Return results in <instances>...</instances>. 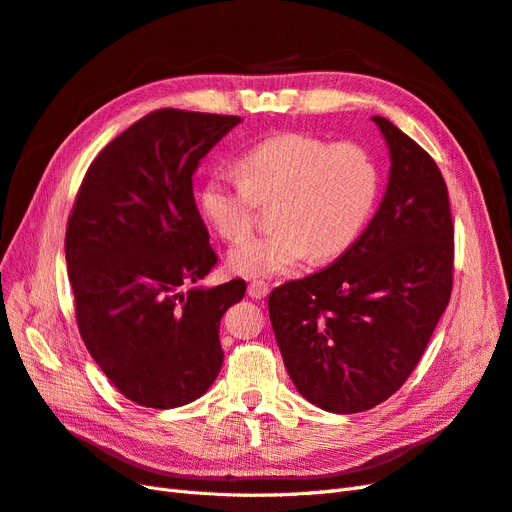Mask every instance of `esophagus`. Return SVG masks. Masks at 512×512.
<instances>
[{
  "instance_id": "1",
  "label": "esophagus",
  "mask_w": 512,
  "mask_h": 512,
  "mask_svg": "<svg viewBox=\"0 0 512 512\" xmlns=\"http://www.w3.org/2000/svg\"><path fill=\"white\" fill-rule=\"evenodd\" d=\"M268 291H270V287H268V283H264V281H253L251 285H248V296L255 298V300L266 298Z\"/></svg>"
}]
</instances>
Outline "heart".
Segmentation results:
<instances>
[{"label":"heart","mask_w":512,"mask_h":512,"mask_svg":"<svg viewBox=\"0 0 512 512\" xmlns=\"http://www.w3.org/2000/svg\"><path fill=\"white\" fill-rule=\"evenodd\" d=\"M238 178L210 173L199 188V210L218 236L244 238L255 201L279 197L274 231L253 236L229 251V268L248 279H268L300 266L339 257L375 206L379 173L358 143H328L302 133L259 141L238 158Z\"/></svg>","instance_id":"1"}]
</instances>
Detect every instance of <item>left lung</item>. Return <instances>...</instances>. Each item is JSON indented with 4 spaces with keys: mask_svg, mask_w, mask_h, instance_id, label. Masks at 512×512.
I'll return each mask as SVG.
<instances>
[{
    "mask_svg": "<svg viewBox=\"0 0 512 512\" xmlns=\"http://www.w3.org/2000/svg\"><path fill=\"white\" fill-rule=\"evenodd\" d=\"M382 203L332 266L276 287L270 321L302 397L358 414L397 392L425 352L452 289V218L435 160L388 122Z\"/></svg>",
    "mask_w": 512,
    "mask_h": 512,
    "instance_id": "left-lung-1",
    "label": "left lung"
}]
</instances>
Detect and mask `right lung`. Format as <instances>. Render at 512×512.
<instances>
[{"mask_svg":"<svg viewBox=\"0 0 512 512\" xmlns=\"http://www.w3.org/2000/svg\"><path fill=\"white\" fill-rule=\"evenodd\" d=\"M238 115L160 109L87 169L66 229V264L87 352L126 399L171 410L223 367L221 317L246 283L203 287L216 264L193 175Z\"/></svg>","mask_w":512,"mask_h":512,"instance_id":"obj_1","label":"right lung"}]
</instances>
